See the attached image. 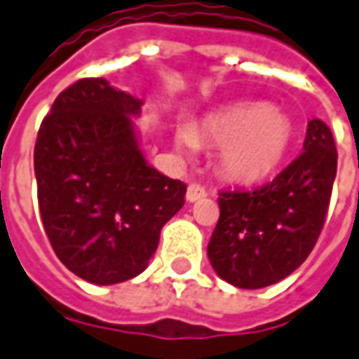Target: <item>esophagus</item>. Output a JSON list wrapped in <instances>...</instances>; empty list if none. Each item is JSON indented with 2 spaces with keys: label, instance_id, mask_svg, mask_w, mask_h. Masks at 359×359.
<instances>
[{
  "label": "esophagus",
  "instance_id": "34e87169",
  "mask_svg": "<svg viewBox=\"0 0 359 359\" xmlns=\"http://www.w3.org/2000/svg\"><path fill=\"white\" fill-rule=\"evenodd\" d=\"M208 196V189L203 187V185L199 184H191L187 187V194H185V199L189 201V203H194L197 199H201V197Z\"/></svg>",
  "mask_w": 359,
  "mask_h": 359
}]
</instances>
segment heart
Segmentation results:
<instances>
[{
	"mask_svg": "<svg viewBox=\"0 0 359 359\" xmlns=\"http://www.w3.org/2000/svg\"><path fill=\"white\" fill-rule=\"evenodd\" d=\"M199 140L221 146L219 165L231 180L257 182L283 162L292 140V122L278 108L245 104L203 118L196 132L182 126L175 134L185 156L197 150Z\"/></svg>",
	"mask_w": 359,
	"mask_h": 359,
	"instance_id": "b5f03b06",
	"label": "heart"
}]
</instances>
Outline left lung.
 I'll return each instance as SVG.
<instances>
[{"label":"left lung","mask_w":359,"mask_h":359,"mask_svg":"<svg viewBox=\"0 0 359 359\" xmlns=\"http://www.w3.org/2000/svg\"><path fill=\"white\" fill-rule=\"evenodd\" d=\"M338 151L330 128L310 120L304 151L271 184L219 194V215L208 257L223 280L263 288L306 261L324 227Z\"/></svg>","instance_id":"8db88e82"}]
</instances>
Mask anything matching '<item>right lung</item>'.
<instances>
[{"mask_svg": "<svg viewBox=\"0 0 359 359\" xmlns=\"http://www.w3.org/2000/svg\"><path fill=\"white\" fill-rule=\"evenodd\" d=\"M140 98L81 79L55 98L35 142L41 221L61 263L93 285L146 271L187 185L146 162L132 118Z\"/></svg>", "mask_w": 359, "mask_h": 359, "instance_id": "right-lung-1", "label": "right lung"}]
</instances>
